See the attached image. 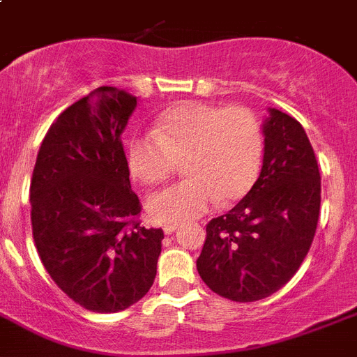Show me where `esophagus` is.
Returning <instances> with one entry per match:
<instances>
[{
    "label": "esophagus",
    "mask_w": 357,
    "mask_h": 357,
    "mask_svg": "<svg viewBox=\"0 0 357 357\" xmlns=\"http://www.w3.org/2000/svg\"><path fill=\"white\" fill-rule=\"evenodd\" d=\"M176 230H178V225H176V222H169V225H165V226H163V231H165L167 235L174 234Z\"/></svg>",
    "instance_id": "obj_1"
}]
</instances>
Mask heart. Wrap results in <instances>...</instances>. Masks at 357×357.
Segmentation results:
<instances>
[{
    "instance_id": "b5f03b06",
    "label": "heart",
    "mask_w": 357,
    "mask_h": 357,
    "mask_svg": "<svg viewBox=\"0 0 357 357\" xmlns=\"http://www.w3.org/2000/svg\"><path fill=\"white\" fill-rule=\"evenodd\" d=\"M127 165L144 185H158L183 161L187 179L149 197L158 222L187 221L217 203L230 206L252 190L264 153L262 127L246 107L181 102L160 114L154 132L127 142Z\"/></svg>"
}]
</instances>
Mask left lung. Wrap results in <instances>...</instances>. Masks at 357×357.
<instances>
[{
  "label": "left lung",
  "instance_id": "left-lung-1",
  "mask_svg": "<svg viewBox=\"0 0 357 357\" xmlns=\"http://www.w3.org/2000/svg\"><path fill=\"white\" fill-rule=\"evenodd\" d=\"M264 158L246 196L206 225L196 266L213 293L262 300L291 280L307 255L320 215V170L300 122L268 107Z\"/></svg>",
  "mask_w": 357,
  "mask_h": 357
}]
</instances>
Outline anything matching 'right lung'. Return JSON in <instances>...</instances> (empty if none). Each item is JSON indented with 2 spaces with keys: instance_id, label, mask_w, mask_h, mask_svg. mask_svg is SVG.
I'll list each match as a JSON object with an SVG mask.
<instances>
[{
  "instance_id": "obj_1",
  "label": "right lung",
  "mask_w": 357,
  "mask_h": 357,
  "mask_svg": "<svg viewBox=\"0 0 357 357\" xmlns=\"http://www.w3.org/2000/svg\"><path fill=\"white\" fill-rule=\"evenodd\" d=\"M138 98L102 86L59 114L43 140L32 183V234L43 266L73 302L119 312L156 277L161 228L135 217L122 132Z\"/></svg>"
}]
</instances>
